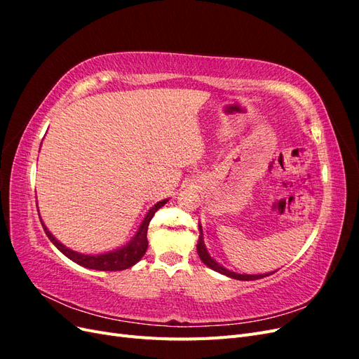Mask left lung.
<instances>
[{"instance_id": "8db88e82", "label": "left lung", "mask_w": 359, "mask_h": 359, "mask_svg": "<svg viewBox=\"0 0 359 359\" xmlns=\"http://www.w3.org/2000/svg\"><path fill=\"white\" fill-rule=\"evenodd\" d=\"M199 229H201V236H199V241H198V255H199L201 260H202V262H203L206 266H210L211 269L217 271V273L224 274V276H227V277H232V278H235V280H245V281H250V280H257V278H264V277H266V276H271V274H273V273H269V274L252 276V274H236V273H232V271H227L226 268H223L222 265L217 264L214 259H211V256L208 255V252H206L205 244H203V238H202V227H201V224H199Z\"/></svg>"}]
</instances>
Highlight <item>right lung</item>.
<instances>
[{
	"mask_svg": "<svg viewBox=\"0 0 359 359\" xmlns=\"http://www.w3.org/2000/svg\"><path fill=\"white\" fill-rule=\"evenodd\" d=\"M166 202H168V199L161 201V202L156 203L153 208L148 211L142 224H140V227H139L137 233L126 247L118 248V250H115V252H109L104 255L90 256V255H81L78 252H73V250L64 247L60 241H57L55 238H53V235L48 231V227L45 224L41 223V226H43V229H45L49 240L52 241V244L55 245L62 255H66L69 259H72L73 262H76L78 265L90 268V269H99V271H123V269L133 266L137 260H140V257L145 255L147 248H148V240H147L148 224H149L151 219L154 217V214L157 212V210H160Z\"/></svg>",
	"mask_w": 359,
	"mask_h": 359,
	"instance_id": "obj_1",
	"label": "right lung"
}]
</instances>
